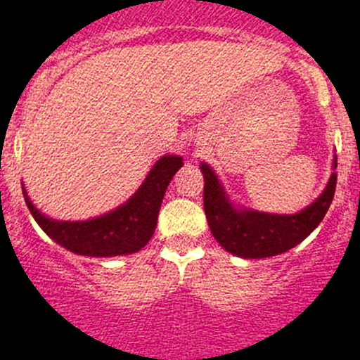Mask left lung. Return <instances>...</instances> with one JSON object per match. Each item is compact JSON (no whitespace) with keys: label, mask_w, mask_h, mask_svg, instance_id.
Here are the masks:
<instances>
[{"label":"left lung","mask_w":360,"mask_h":360,"mask_svg":"<svg viewBox=\"0 0 360 360\" xmlns=\"http://www.w3.org/2000/svg\"><path fill=\"white\" fill-rule=\"evenodd\" d=\"M200 169L205 179L203 209L214 238L228 252L248 259L277 256L303 242L324 219L336 191L338 174L335 172L324 193L300 214L277 216L254 210H237L228 202L210 167L202 163Z\"/></svg>","instance_id":"left-lung-1"}]
</instances>
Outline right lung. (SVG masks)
<instances>
[{
	"label": "right lung",
	"instance_id": "right-lung-1",
	"mask_svg": "<svg viewBox=\"0 0 360 360\" xmlns=\"http://www.w3.org/2000/svg\"><path fill=\"white\" fill-rule=\"evenodd\" d=\"M181 167V157H162L125 205L96 219L78 223L49 219L32 205L24 191L25 205L41 230L71 252L92 257L132 254L143 249L153 237L163 195Z\"/></svg>",
	"mask_w": 360,
	"mask_h": 360
}]
</instances>
